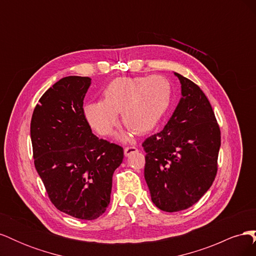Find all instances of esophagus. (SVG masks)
I'll return each mask as SVG.
<instances>
[{
  "mask_svg": "<svg viewBox=\"0 0 256 256\" xmlns=\"http://www.w3.org/2000/svg\"><path fill=\"white\" fill-rule=\"evenodd\" d=\"M124 152H125V156L128 157L130 154L138 152V148H136V146H128V147H125V150H124Z\"/></svg>",
  "mask_w": 256,
  "mask_h": 256,
  "instance_id": "1",
  "label": "esophagus"
}]
</instances>
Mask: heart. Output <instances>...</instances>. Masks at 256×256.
<instances>
[{"label": "heart", "mask_w": 256, "mask_h": 256, "mask_svg": "<svg viewBox=\"0 0 256 256\" xmlns=\"http://www.w3.org/2000/svg\"><path fill=\"white\" fill-rule=\"evenodd\" d=\"M171 95V84L164 76L118 78L106 88L102 102L85 106L84 114L102 136L112 134L120 113L124 126L136 134H144L164 116Z\"/></svg>", "instance_id": "obj_1"}]
</instances>
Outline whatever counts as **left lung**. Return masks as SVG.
Segmentation results:
<instances>
[{"instance_id":"1","label":"left lung","mask_w":256,"mask_h":256,"mask_svg":"<svg viewBox=\"0 0 256 256\" xmlns=\"http://www.w3.org/2000/svg\"><path fill=\"white\" fill-rule=\"evenodd\" d=\"M175 76L182 84L180 104L164 128L142 143L152 200L168 212L191 207L210 188L221 145L220 127L203 90Z\"/></svg>"}]
</instances>
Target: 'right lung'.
I'll use <instances>...</instances> for the list:
<instances>
[{"instance_id": "1", "label": "right lung", "mask_w": 256, "mask_h": 256, "mask_svg": "<svg viewBox=\"0 0 256 256\" xmlns=\"http://www.w3.org/2000/svg\"><path fill=\"white\" fill-rule=\"evenodd\" d=\"M88 76H69L40 97L30 120L34 164L52 204L74 218L94 220L110 203L122 147L98 138L85 118Z\"/></svg>"}]
</instances>
